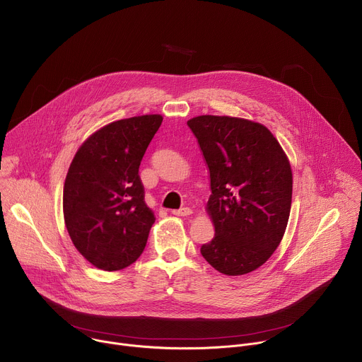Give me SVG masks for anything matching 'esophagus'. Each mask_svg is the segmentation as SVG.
Wrapping results in <instances>:
<instances>
[{
	"instance_id": "1",
	"label": "esophagus",
	"mask_w": 362,
	"mask_h": 362,
	"mask_svg": "<svg viewBox=\"0 0 362 362\" xmlns=\"http://www.w3.org/2000/svg\"><path fill=\"white\" fill-rule=\"evenodd\" d=\"M172 214L176 215V216H189V215H192V209L187 208V206H185V208H180V209H177V211H173Z\"/></svg>"
}]
</instances>
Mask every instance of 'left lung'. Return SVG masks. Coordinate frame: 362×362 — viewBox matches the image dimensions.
Masks as SVG:
<instances>
[{
  "mask_svg": "<svg viewBox=\"0 0 362 362\" xmlns=\"http://www.w3.org/2000/svg\"><path fill=\"white\" fill-rule=\"evenodd\" d=\"M211 173L208 212L215 236L200 253L225 275L264 265L285 233L292 170L285 151L262 124L229 116L187 122Z\"/></svg>",
  "mask_w": 362,
  "mask_h": 362,
  "instance_id": "obj_1",
  "label": "left lung"
}]
</instances>
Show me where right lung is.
Returning a JSON list of instances; mask_svg holds the SVG:
<instances>
[{"mask_svg":"<svg viewBox=\"0 0 362 362\" xmlns=\"http://www.w3.org/2000/svg\"><path fill=\"white\" fill-rule=\"evenodd\" d=\"M163 117L113 122L77 150L63 193L64 222L77 250L103 271H120L144 250L154 214L144 202L139 166Z\"/></svg>","mask_w":362,"mask_h":362,"instance_id":"1","label":"right lung"}]
</instances>
